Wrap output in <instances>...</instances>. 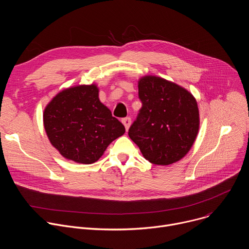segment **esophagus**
I'll return each instance as SVG.
<instances>
[{"label": "esophagus", "mask_w": 249, "mask_h": 249, "mask_svg": "<svg viewBox=\"0 0 249 249\" xmlns=\"http://www.w3.org/2000/svg\"><path fill=\"white\" fill-rule=\"evenodd\" d=\"M131 122H132V121H131V118H130V117H126V118H123V119H122V123L124 124L126 130L129 129V127H130V125H131Z\"/></svg>", "instance_id": "34e87169"}]
</instances>
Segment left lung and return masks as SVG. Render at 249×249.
<instances>
[{
  "label": "left lung",
  "mask_w": 249,
  "mask_h": 249,
  "mask_svg": "<svg viewBox=\"0 0 249 249\" xmlns=\"http://www.w3.org/2000/svg\"><path fill=\"white\" fill-rule=\"evenodd\" d=\"M138 89L143 106L129 137L151 163L168 165L180 160L199 132L196 98L186 89L157 76L140 78Z\"/></svg>",
  "instance_id": "8db88e82"
}]
</instances>
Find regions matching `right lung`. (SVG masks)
<instances>
[{
	"label": "right lung",
	"mask_w": 249,
	"mask_h": 249,
	"mask_svg": "<svg viewBox=\"0 0 249 249\" xmlns=\"http://www.w3.org/2000/svg\"><path fill=\"white\" fill-rule=\"evenodd\" d=\"M98 93L96 84L70 87L45 106L46 135L51 145L69 160L93 163L125 133L124 125L99 100Z\"/></svg>",
	"instance_id": "obj_1"
}]
</instances>
